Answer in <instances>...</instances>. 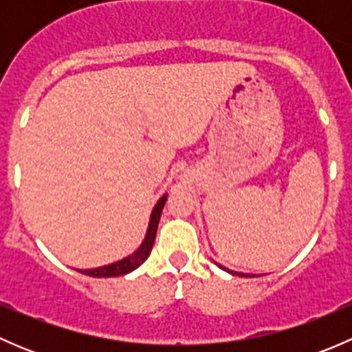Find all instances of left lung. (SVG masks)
Segmentation results:
<instances>
[{"mask_svg":"<svg viewBox=\"0 0 352 352\" xmlns=\"http://www.w3.org/2000/svg\"><path fill=\"white\" fill-rule=\"evenodd\" d=\"M221 269H225V267H221ZM226 271V269H225ZM228 272H232V274H236V276H250V274H242V272H233V271H228Z\"/></svg>","mask_w":352,"mask_h":352,"instance_id":"1","label":"left lung"}]
</instances>
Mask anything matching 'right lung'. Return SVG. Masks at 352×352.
<instances>
[{"instance_id":"add662e5","label":"right lung","mask_w":352,"mask_h":352,"mask_svg":"<svg viewBox=\"0 0 352 352\" xmlns=\"http://www.w3.org/2000/svg\"><path fill=\"white\" fill-rule=\"evenodd\" d=\"M165 201H166V196H163L158 202H156L153 212H151L150 226H148L144 242L141 243V247L138 248L133 255H129V257L122 258V261H119V262H113V264L104 265V267L85 269V271L83 269H80L81 274L91 276V278H113V276H124V274H127V272L134 271L136 267H140V265L148 258L151 248H153L156 228H158V221H160V216H162V209H163V206H165Z\"/></svg>"}]
</instances>
